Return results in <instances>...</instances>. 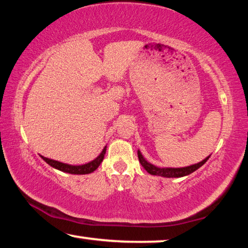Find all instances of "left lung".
Returning <instances> with one entry per match:
<instances>
[{
    "label": "left lung",
    "mask_w": 248,
    "mask_h": 248,
    "mask_svg": "<svg viewBox=\"0 0 248 248\" xmlns=\"http://www.w3.org/2000/svg\"><path fill=\"white\" fill-rule=\"evenodd\" d=\"M210 156H211V155H209V156H207L204 159H202L201 162L197 163V164H192V165H189V166H185V167H158V166L153 165L152 163L146 161L143 155H142L141 151L138 150V157H139V161L141 163V165L144 167V170L151 175L161 176V177H166V178H178V177H184V176L190 175L191 173H194L195 170L200 169V167L208 161Z\"/></svg>",
    "instance_id": "1"
}]
</instances>
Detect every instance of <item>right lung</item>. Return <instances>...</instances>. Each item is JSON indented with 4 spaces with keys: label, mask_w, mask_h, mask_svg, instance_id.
Segmentation results:
<instances>
[{
    "label": "right lung",
    "mask_w": 248,
    "mask_h": 248,
    "mask_svg": "<svg viewBox=\"0 0 248 248\" xmlns=\"http://www.w3.org/2000/svg\"><path fill=\"white\" fill-rule=\"evenodd\" d=\"M106 150H107V145L105 146L97 157L94 158L93 161H91L89 163H85V164L83 165L66 164V163L59 162V161H56V159L45 157L43 155H40V157L43 158L47 164H49L50 166L58 170L64 171V173H69V174H73V175H85V174L93 173L95 170L98 169V166L100 165V163L103 162V159L105 157V154H106Z\"/></svg>",
    "instance_id": "1"
}]
</instances>
